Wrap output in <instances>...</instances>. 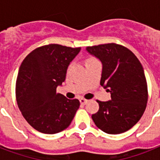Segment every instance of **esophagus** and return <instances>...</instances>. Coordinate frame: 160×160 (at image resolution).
<instances>
[{"label": "esophagus", "instance_id": "esophagus-1", "mask_svg": "<svg viewBox=\"0 0 160 160\" xmlns=\"http://www.w3.org/2000/svg\"><path fill=\"white\" fill-rule=\"evenodd\" d=\"M80 102L81 103V104L85 105V104L88 102V100H85V99H84V98H81V99H80Z\"/></svg>", "mask_w": 160, "mask_h": 160}]
</instances>
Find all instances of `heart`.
<instances>
[{"label": "heart", "instance_id": "obj_1", "mask_svg": "<svg viewBox=\"0 0 160 160\" xmlns=\"http://www.w3.org/2000/svg\"><path fill=\"white\" fill-rule=\"evenodd\" d=\"M88 60H89V59H88Z\"/></svg>", "mask_w": 160, "mask_h": 160}]
</instances>
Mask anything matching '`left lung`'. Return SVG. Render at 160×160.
I'll list each match as a JSON object with an SVG mask.
<instances>
[{"mask_svg":"<svg viewBox=\"0 0 160 160\" xmlns=\"http://www.w3.org/2000/svg\"><path fill=\"white\" fill-rule=\"evenodd\" d=\"M102 63L100 85L111 100L100 101L93 121L102 131L118 134L129 130L144 114L148 101L146 78L141 63L131 51L115 43L88 46Z\"/></svg>","mask_w":160,"mask_h":160,"instance_id":"8db88e82","label":"left lung"}]
</instances>
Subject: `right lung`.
<instances>
[{
  "instance_id": "obj_1",
  "label": "right lung",
  "mask_w": 160,
  "mask_h": 160,
  "mask_svg": "<svg viewBox=\"0 0 160 160\" xmlns=\"http://www.w3.org/2000/svg\"><path fill=\"white\" fill-rule=\"evenodd\" d=\"M80 47L71 48L50 44L35 49L19 69L16 97L21 114L29 124L43 134H53L70 124L80 101L56 93L67 68Z\"/></svg>"
}]
</instances>
